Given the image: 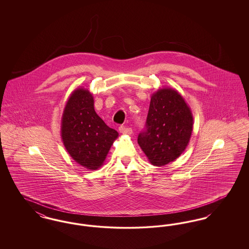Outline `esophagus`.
I'll return each instance as SVG.
<instances>
[{
  "instance_id": "1",
  "label": "esophagus",
  "mask_w": 249,
  "mask_h": 249,
  "mask_svg": "<svg viewBox=\"0 0 249 249\" xmlns=\"http://www.w3.org/2000/svg\"><path fill=\"white\" fill-rule=\"evenodd\" d=\"M119 131L122 133V134H127V135H130L132 133V129L131 128H127V127H124V126H120L119 127Z\"/></svg>"
}]
</instances>
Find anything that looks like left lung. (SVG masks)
Returning a JSON list of instances; mask_svg holds the SVG:
<instances>
[{"label": "left lung", "mask_w": 249, "mask_h": 249, "mask_svg": "<svg viewBox=\"0 0 249 249\" xmlns=\"http://www.w3.org/2000/svg\"><path fill=\"white\" fill-rule=\"evenodd\" d=\"M145 126L146 130L138 135V143L152 165L164 166L187 148L193 116L177 89L162 88L151 96Z\"/></svg>", "instance_id": "8db88e82"}]
</instances>
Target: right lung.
<instances>
[{
	"mask_svg": "<svg viewBox=\"0 0 249 249\" xmlns=\"http://www.w3.org/2000/svg\"><path fill=\"white\" fill-rule=\"evenodd\" d=\"M60 136L65 149L78 164L89 170L103 166L119 132L95 112L93 96L86 88L71 92L64 107Z\"/></svg>",
	"mask_w": 249,
	"mask_h": 249,
	"instance_id": "add662e5",
	"label": "right lung"
}]
</instances>
